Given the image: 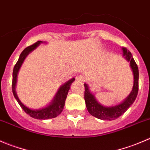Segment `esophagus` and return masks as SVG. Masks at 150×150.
Returning <instances> with one entry per match:
<instances>
[{
  "mask_svg": "<svg viewBox=\"0 0 150 150\" xmlns=\"http://www.w3.org/2000/svg\"><path fill=\"white\" fill-rule=\"evenodd\" d=\"M76 79L79 81H84L85 80V77L83 75H79L76 77Z\"/></svg>",
  "mask_w": 150,
  "mask_h": 150,
  "instance_id": "esophagus-1",
  "label": "esophagus"
}]
</instances>
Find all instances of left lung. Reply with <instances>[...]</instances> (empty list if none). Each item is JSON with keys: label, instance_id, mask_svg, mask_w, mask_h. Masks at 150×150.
<instances>
[{"label": "left lung", "instance_id": "obj_1", "mask_svg": "<svg viewBox=\"0 0 150 150\" xmlns=\"http://www.w3.org/2000/svg\"><path fill=\"white\" fill-rule=\"evenodd\" d=\"M123 56L127 62L133 74V86L132 91L120 103L115 106H105L96 100L94 95L90 92L88 84L84 83V100L87 111L91 115L103 120H113L123 115L135 101L139 91V69L132 54L125 47L122 48Z\"/></svg>", "mask_w": 150, "mask_h": 150}]
</instances>
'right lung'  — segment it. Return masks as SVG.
I'll return each mask as SVG.
<instances>
[{"label":"right lung","mask_w":150,"mask_h":150,"mask_svg":"<svg viewBox=\"0 0 150 150\" xmlns=\"http://www.w3.org/2000/svg\"><path fill=\"white\" fill-rule=\"evenodd\" d=\"M41 43H46L45 41L43 42L41 41H37L36 43L33 44V45L29 46L27 48H25L22 53L20 54V57H19L18 61L17 62L16 65L14 67V70H13V79H12V92L14 94V98L18 102L20 106H21L22 109L30 115L33 118H35L37 120H47V119H52V118H54L58 116L63 111V108L65 106V101H66V97H67L68 93H69V90H70L71 84H72L73 81H74L75 78L71 79L68 81L61 85L60 88L57 90V93L55 94L54 97L53 98L52 100L47 105V106L41 109H30V108L27 107L25 106L20 100L19 99L18 96H17V92H16V84H17V75H18V72L20 71V68H21L22 65H23V62H24L25 59L26 58L27 56L33 51L34 50L37 48Z\"/></svg>","instance_id":"1"}]
</instances>
